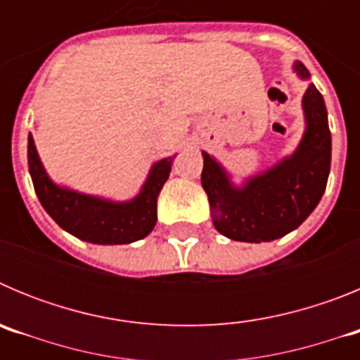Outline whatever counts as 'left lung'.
<instances>
[{"label":"left lung","instance_id":"1","mask_svg":"<svg viewBox=\"0 0 360 360\" xmlns=\"http://www.w3.org/2000/svg\"><path fill=\"white\" fill-rule=\"evenodd\" d=\"M299 77L310 73L295 63ZM307 129L290 158L250 178L241 189L234 187L225 169L203 153L202 186L211 203L216 231L236 241L262 243L297 229L317 207L330 174L332 136L323 95L314 84L303 97Z\"/></svg>","mask_w":360,"mask_h":360}]
</instances>
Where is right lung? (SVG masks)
Returning a JSON list of instances; mask_svg holds the SVG:
<instances>
[{"instance_id": "add662e5", "label": "right lung", "mask_w": 360, "mask_h": 360, "mask_svg": "<svg viewBox=\"0 0 360 360\" xmlns=\"http://www.w3.org/2000/svg\"><path fill=\"white\" fill-rule=\"evenodd\" d=\"M171 164L173 158H164L153 165L141 195L131 202H108L56 186L28 135V169L41 205L59 227L90 243L122 245L148 236L157 224V198L169 178Z\"/></svg>"}]
</instances>
